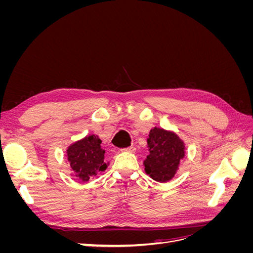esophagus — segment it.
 Masks as SVG:
<instances>
[{
  "instance_id": "1",
  "label": "esophagus",
  "mask_w": 253,
  "mask_h": 253,
  "mask_svg": "<svg viewBox=\"0 0 253 253\" xmlns=\"http://www.w3.org/2000/svg\"><path fill=\"white\" fill-rule=\"evenodd\" d=\"M136 148L134 147V145H131V147H127L126 149H124V151H127V152H135Z\"/></svg>"
}]
</instances>
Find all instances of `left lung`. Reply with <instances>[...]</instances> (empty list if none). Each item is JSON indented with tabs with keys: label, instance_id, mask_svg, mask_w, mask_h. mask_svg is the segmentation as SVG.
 <instances>
[{
	"label": "left lung",
	"instance_id": "obj_1",
	"mask_svg": "<svg viewBox=\"0 0 253 253\" xmlns=\"http://www.w3.org/2000/svg\"><path fill=\"white\" fill-rule=\"evenodd\" d=\"M150 154L144 160V170L153 179L165 182L172 179L185 156V145L174 133L154 127L148 139Z\"/></svg>",
	"mask_w": 253,
	"mask_h": 253
}]
</instances>
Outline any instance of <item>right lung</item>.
I'll use <instances>...</instances> for the list:
<instances>
[{"label":"right lung","mask_w":253,"mask_h":253,"mask_svg":"<svg viewBox=\"0 0 253 253\" xmlns=\"http://www.w3.org/2000/svg\"><path fill=\"white\" fill-rule=\"evenodd\" d=\"M100 143L97 136L90 135L68 148V162L78 180L88 181L106 169V164L103 163L104 151Z\"/></svg>","instance_id":"obj_1"}]
</instances>
